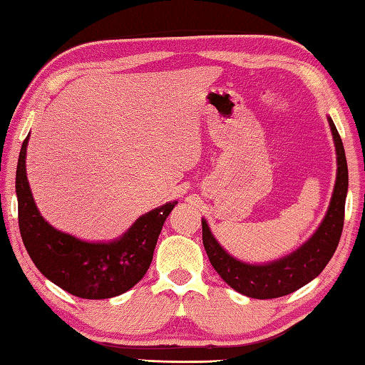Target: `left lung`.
I'll list each match as a JSON object with an SVG mask.
<instances>
[{
    "mask_svg": "<svg viewBox=\"0 0 365 365\" xmlns=\"http://www.w3.org/2000/svg\"><path fill=\"white\" fill-rule=\"evenodd\" d=\"M333 140H335L338 174L335 190L330 201L329 212L317 232L307 242L296 250L293 255L280 259V261L251 265L233 259L224 248L215 242L211 230L202 220V245L207 252L215 272L238 293L256 299L280 298L304 287L325 269V265L336 251L344 224V201L348 193V164L343 141L336 130L335 123L329 119Z\"/></svg>",
    "mask_w": 365,
    "mask_h": 365,
    "instance_id": "left-lung-1",
    "label": "left lung"
}]
</instances>
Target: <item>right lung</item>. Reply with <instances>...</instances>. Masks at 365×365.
<instances>
[{
  "mask_svg": "<svg viewBox=\"0 0 365 365\" xmlns=\"http://www.w3.org/2000/svg\"><path fill=\"white\" fill-rule=\"evenodd\" d=\"M27 143L29 137L19 153L16 193L21 237L36 269L78 298L108 299L128 292L150 267L159 233L177 201L141 215L115 242H80L53 228L36 209L26 174Z\"/></svg>",
  "mask_w": 365,
  "mask_h": 365,
  "instance_id": "right-lung-1",
  "label": "right lung"
}]
</instances>
